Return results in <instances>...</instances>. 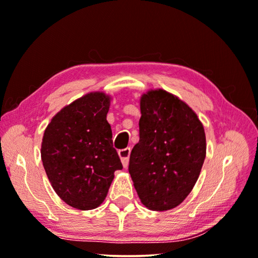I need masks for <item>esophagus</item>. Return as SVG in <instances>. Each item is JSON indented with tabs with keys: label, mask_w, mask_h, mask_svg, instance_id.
Listing matches in <instances>:
<instances>
[{
	"label": "esophagus",
	"mask_w": 258,
	"mask_h": 258,
	"mask_svg": "<svg viewBox=\"0 0 258 258\" xmlns=\"http://www.w3.org/2000/svg\"><path fill=\"white\" fill-rule=\"evenodd\" d=\"M130 154H131V148H124V149H120V151L118 152V155H119V157H120L121 163H122V166H124V168H127V166H128Z\"/></svg>",
	"instance_id": "34e87169"
}]
</instances>
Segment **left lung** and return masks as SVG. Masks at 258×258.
I'll list each match as a JSON object with an SVG mask.
<instances>
[{"label":"left lung","instance_id":"obj_1","mask_svg":"<svg viewBox=\"0 0 258 258\" xmlns=\"http://www.w3.org/2000/svg\"><path fill=\"white\" fill-rule=\"evenodd\" d=\"M139 136L128 171L141 203L168 211L185 199L201 174L206 137L194 110L177 96L152 89L140 98Z\"/></svg>","mask_w":258,"mask_h":258}]
</instances>
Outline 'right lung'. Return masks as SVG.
Listing matches in <instances>:
<instances>
[{"instance_id":"add662e5","label":"right lung","mask_w":258,"mask_h":258,"mask_svg":"<svg viewBox=\"0 0 258 258\" xmlns=\"http://www.w3.org/2000/svg\"><path fill=\"white\" fill-rule=\"evenodd\" d=\"M111 96L88 92L62 107L46 127L41 161L56 195L69 206L94 210L104 202L122 164L106 120Z\"/></svg>"}]
</instances>
